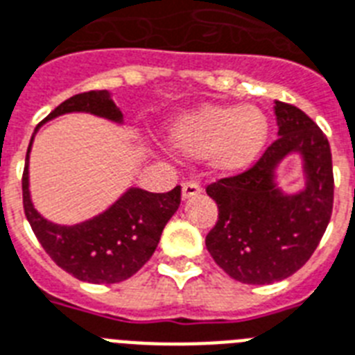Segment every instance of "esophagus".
Here are the masks:
<instances>
[{"mask_svg": "<svg viewBox=\"0 0 355 355\" xmlns=\"http://www.w3.org/2000/svg\"><path fill=\"white\" fill-rule=\"evenodd\" d=\"M202 193V187L198 186L197 182H184L182 184V198L187 200V198H193L197 197Z\"/></svg>", "mask_w": 355, "mask_h": 355, "instance_id": "34e87169", "label": "esophagus"}]
</instances>
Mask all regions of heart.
Wrapping results in <instances>:
<instances>
[{
  "mask_svg": "<svg viewBox=\"0 0 355 355\" xmlns=\"http://www.w3.org/2000/svg\"><path fill=\"white\" fill-rule=\"evenodd\" d=\"M266 138V116L253 105H202L177 118L168 131L173 151L189 158L207 157L218 173L252 166Z\"/></svg>",
  "mask_w": 355,
  "mask_h": 355,
  "instance_id": "obj_1",
  "label": "heart"
}]
</instances>
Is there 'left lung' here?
<instances>
[{
    "instance_id": "left-lung-1",
    "label": "left lung",
    "mask_w": 355,
    "mask_h": 355,
    "mask_svg": "<svg viewBox=\"0 0 355 355\" xmlns=\"http://www.w3.org/2000/svg\"><path fill=\"white\" fill-rule=\"evenodd\" d=\"M279 138L248 171L209 184L218 220L207 233L213 261L235 281L272 284L312 257L334 206L332 153L324 132L301 109L275 102ZM297 152L305 186L295 193L277 186V168Z\"/></svg>"
}]
</instances>
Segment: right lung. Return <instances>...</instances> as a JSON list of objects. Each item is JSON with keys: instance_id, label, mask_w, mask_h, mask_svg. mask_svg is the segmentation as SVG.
I'll use <instances>...</instances> for the list:
<instances>
[{"instance_id": "add662e5", "label": "right lung", "mask_w": 355, "mask_h": 355, "mask_svg": "<svg viewBox=\"0 0 355 355\" xmlns=\"http://www.w3.org/2000/svg\"><path fill=\"white\" fill-rule=\"evenodd\" d=\"M67 112H89L114 123L123 122V114L112 102L109 91H89L74 94L60 103L43 123ZM23 171V209L43 250L58 266L80 281L112 284L129 279L155 253L164 226L180 206V186L168 193H149L129 187L116 202L96 217L73 224L51 223L37 213L28 189V157Z\"/></svg>"}]
</instances>
